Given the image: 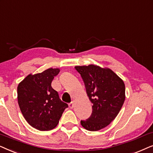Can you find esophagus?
Wrapping results in <instances>:
<instances>
[{"instance_id": "34e87169", "label": "esophagus", "mask_w": 153, "mask_h": 153, "mask_svg": "<svg viewBox=\"0 0 153 153\" xmlns=\"http://www.w3.org/2000/svg\"><path fill=\"white\" fill-rule=\"evenodd\" d=\"M68 105H69V108H73L74 107V103H73V102L72 101V102H71L70 103H69Z\"/></svg>"}]
</instances>
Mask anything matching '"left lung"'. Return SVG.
<instances>
[{"mask_svg": "<svg viewBox=\"0 0 153 153\" xmlns=\"http://www.w3.org/2000/svg\"><path fill=\"white\" fill-rule=\"evenodd\" d=\"M84 81L92 103V113L80 123L89 131H98L109 125L118 115L125 99V83L113 71L95 65L75 66Z\"/></svg>", "mask_w": 153, "mask_h": 153, "instance_id": "obj_1", "label": "left lung"}]
</instances>
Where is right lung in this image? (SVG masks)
<instances>
[{
    "mask_svg": "<svg viewBox=\"0 0 153 153\" xmlns=\"http://www.w3.org/2000/svg\"><path fill=\"white\" fill-rule=\"evenodd\" d=\"M59 73V68H48L30 74L17 87L18 103L22 115L31 127L40 131L54 129L68 108L51 86Z\"/></svg>",
    "mask_w": 153,
    "mask_h": 153,
    "instance_id": "add662e5",
    "label": "right lung"
}]
</instances>
